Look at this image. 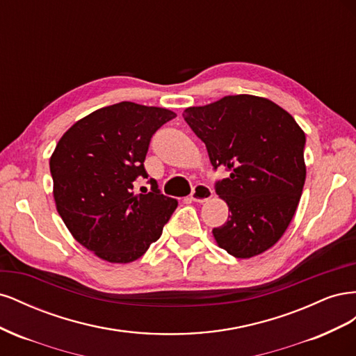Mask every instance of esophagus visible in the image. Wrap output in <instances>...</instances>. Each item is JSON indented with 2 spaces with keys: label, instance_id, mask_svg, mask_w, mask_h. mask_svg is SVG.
<instances>
[{
  "label": "esophagus",
  "instance_id": "obj_1",
  "mask_svg": "<svg viewBox=\"0 0 356 356\" xmlns=\"http://www.w3.org/2000/svg\"><path fill=\"white\" fill-rule=\"evenodd\" d=\"M211 197H212V190L211 187L204 184H196L191 191V200L199 202V203L208 202Z\"/></svg>",
  "mask_w": 356,
  "mask_h": 356
}]
</instances>
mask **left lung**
Returning <instances> with one entry per match:
<instances>
[{
	"instance_id": "8db88e82",
	"label": "left lung",
	"mask_w": 356,
	"mask_h": 356,
	"mask_svg": "<svg viewBox=\"0 0 356 356\" xmlns=\"http://www.w3.org/2000/svg\"><path fill=\"white\" fill-rule=\"evenodd\" d=\"M184 120L207 145L215 184L229 220L213 229L218 246L236 258L272 248L293 220L306 179V135L294 117L270 99L230 95L184 110Z\"/></svg>"
}]
</instances>
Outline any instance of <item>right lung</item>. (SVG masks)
<instances>
[{"instance_id":"obj_1","label":"right lung","mask_w":356,"mask_h":356,"mask_svg":"<svg viewBox=\"0 0 356 356\" xmlns=\"http://www.w3.org/2000/svg\"><path fill=\"white\" fill-rule=\"evenodd\" d=\"M177 114L159 106L118 102L96 110L62 135L50 157L53 197L74 239L108 263H132L163 232L177 199L134 191L147 178L152 136ZM146 195H144L143 193Z\"/></svg>"}]
</instances>
